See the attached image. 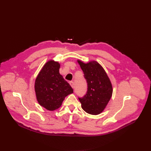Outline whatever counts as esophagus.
<instances>
[{"mask_svg": "<svg viewBox=\"0 0 151 151\" xmlns=\"http://www.w3.org/2000/svg\"><path fill=\"white\" fill-rule=\"evenodd\" d=\"M70 84L71 88H72L73 89V88H74V83H73V81H70Z\"/></svg>", "mask_w": 151, "mask_h": 151, "instance_id": "esophagus-1", "label": "esophagus"}]
</instances>
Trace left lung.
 I'll use <instances>...</instances> for the list:
<instances>
[{"mask_svg":"<svg viewBox=\"0 0 151 151\" xmlns=\"http://www.w3.org/2000/svg\"><path fill=\"white\" fill-rule=\"evenodd\" d=\"M88 83V91L79 98L86 113L97 115L104 111L113 94V86L105 70L99 62L91 60L84 63L77 60Z\"/></svg>","mask_w":151,"mask_h":151,"instance_id":"8db88e82","label":"left lung"}]
</instances>
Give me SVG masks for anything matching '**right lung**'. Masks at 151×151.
<instances>
[{"mask_svg":"<svg viewBox=\"0 0 151 151\" xmlns=\"http://www.w3.org/2000/svg\"><path fill=\"white\" fill-rule=\"evenodd\" d=\"M60 63L49 60L38 73L34 89L39 105L47 110L54 111L60 107L68 95L73 92L70 84L59 73Z\"/></svg>","mask_w":151,"mask_h":151,"instance_id":"obj_1","label":"right lung"}]
</instances>
